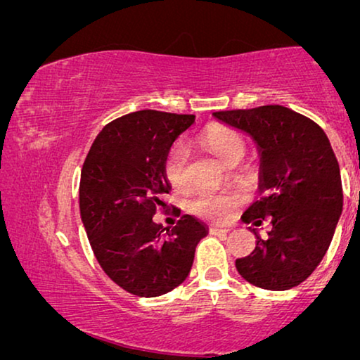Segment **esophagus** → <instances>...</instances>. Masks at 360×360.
<instances>
[{
	"label": "esophagus",
	"mask_w": 360,
	"mask_h": 360,
	"mask_svg": "<svg viewBox=\"0 0 360 360\" xmlns=\"http://www.w3.org/2000/svg\"><path fill=\"white\" fill-rule=\"evenodd\" d=\"M209 231L212 233V235H226V233L230 231L229 226H217V225H212Z\"/></svg>",
	"instance_id": "obj_1"
}]
</instances>
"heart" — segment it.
Returning a JSON list of instances; mask_svg holds the SVG:
<instances>
[{"mask_svg": "<svg viewBox=\"0 0 360 360\" xmlns=\"http://www.w3.org/2000/svg\"><path fill=\"white\" fill-rule=\"evenodd\" d=\"M200 143L229 166L236 165L246 153V141L240 131L220 124H212L202 131ZM189 156V148L184 141H176L166 153L165 176L176 191L186 189L191 182ZM240 202L241 195L233 191H199L191 199L189 210L200 219L220 221L229 219Z\"/></svg>", "mask_w": 360, "mask_h": 360, "instance_id": "b5f03b06", "label": "heart"}]
</instances>
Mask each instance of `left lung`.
<instances>
[{
  "label": "left lung",
  "mask_w": 360,
  "mask_h": 360,
  "mask_svg": "<svg viewBox=\"0 0 360 360\" xmlns=\"http://www.w3.org/2000/svg\"><path fill=\"white\" fill-rule=\"evenodd\" d=\"M221 122L250 134L261 148L262 197L243 220L259 226L250 256L236 259L243 279L266 290H287L316 269L330 248L342 212V184L336 155L323 129L279 104L219 110Z\"/></svg>",
  "instance_id": "8db88e82"
}]
</instances>
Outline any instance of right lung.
<instances>
[{
  "label": "right lung",
  "mask_w": 360,
  "mask_h": 360,
  "mask_svg": "<svg viewBox=\"0 0 360 360\" xmlns=\"http://www.w3.org/2000/svg\"><path fill=\"white\" fill-rule=\"evenodd\" d=\"M195 115L136 110L99 131L86 155L79 181V214L103 271L139 297L171 292L189 276L197 243L207 229L178 215L163 229L153 215L169 184L165 158Z\"/></svg>",
  "instance_id": "1"
}]
</instances>
